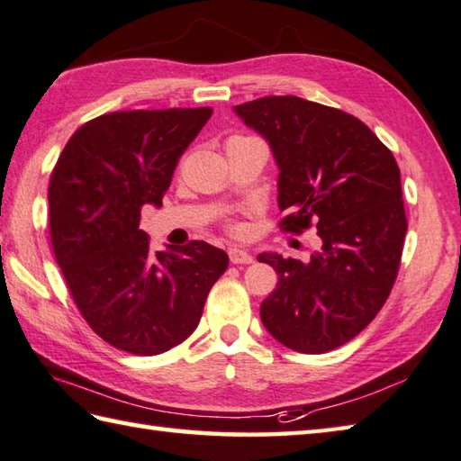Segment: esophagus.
<instances>
[{
	"label": "esophagus",
	"mask_w": 461,
	"mask_h": 461,
	"mask_svg": "<svg viewBox=\"0 0 461 461\" xmlns=\"http://www.w3.org/2000/svg\"><path fill=\"white\" fill-rule=\"evenodd\" d=\"M229 258L232 265H250L253 263V255L245 249H229Z\"/></svg>",
	"instance_id": "esophagus-1"
}]
</instances>
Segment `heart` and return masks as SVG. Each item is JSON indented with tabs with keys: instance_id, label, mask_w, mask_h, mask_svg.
Masks as SVG:
<instances>
[{
	"instance_id": "1",
	"label": "heart",
	"mask_w": 461,
	"mask_h": 461,
	"mask_svg": "<svg viewBox=\"0 0 461 461\" xmlns=\"http://www.w3.org/2000/svg\"><path fill=\"white\" fill-rule=\"evenodd\" d=\"M245 138H249V136H232L229 142H232V140H245Z\"/></svg>"
}]
</instances>
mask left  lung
Segmentation results:
<instances>
[{
	"instance_id": "8db88e82",
	"label": "left lung",
	"mask_w": 461,
	"mask_h": 461,
	"mask_svg": "<svg viewBox=\"0 0 461 461\" xmlns=\"http://www.w3.org/2000/svg\"><path fill=\"white\" fill-rule=\"evenodd\" d=\"M271 144L279 167V227L323 240L309 263L263 253L279 283L260 321L297 353H327L351 341L387 301L407 232L402 176L392 150L343 110L267 95L234 106Z\"/></svg>"
}]
</instances>
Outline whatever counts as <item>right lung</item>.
<instances>
[{
	"label": "right lung",
	"mask_w": 461,
	"mask_h": 461,
	"mask_svg": "<svg viewBox=\"0 0 461 461\" xmlns=\"http://www.w3.org/2000/svg\"><path fill=\"white\" fill-rule=\"evenodd\" d=\"M212 108L112 112L69 138L50 176V239L69 294L104 341L160 355L201 321L229 255L193 240L152 253L142 206L162 204Z\"/></svg>",
	"instance_id": "1"
}]
</instances>
